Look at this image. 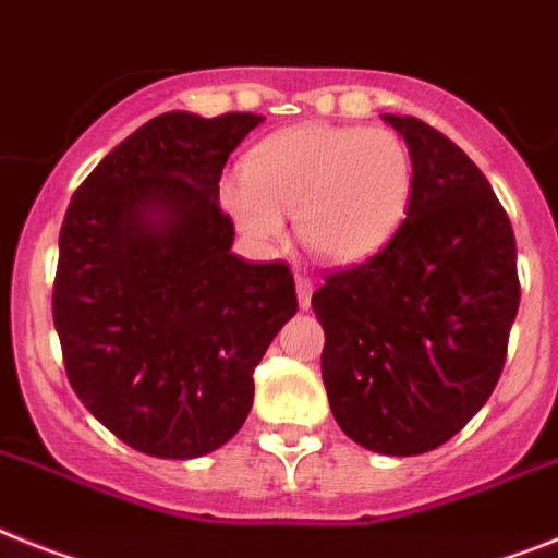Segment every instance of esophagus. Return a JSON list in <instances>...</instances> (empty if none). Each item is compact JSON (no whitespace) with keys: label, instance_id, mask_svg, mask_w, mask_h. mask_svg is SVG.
<instances>
[{"label":"esophagus","instance_id":"esophagus-1","mask_svg":"<svg viewBox=\"0 0 558 558\" xmlns=\"http://www.w3.org/2000/svg\"><path fill=\"white\" fill-rule=\"evenodd\" d=\"M294 283H298V301H301V308H308L312 306V292H315V283H312V278H308V275H303V271H298V275H294Z\"/></svg>","mask_w":558,"mask_h":558}]
</instances>
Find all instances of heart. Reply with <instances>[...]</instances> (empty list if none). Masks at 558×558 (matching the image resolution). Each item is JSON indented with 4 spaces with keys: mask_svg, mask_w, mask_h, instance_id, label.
Wrapping results in <instances>:
<instances>
[{
    "mask_svg": "<svg viewBox=\"0 0 558 558\" xmlns=\"http://www.w3.org/2000/svg\"><path fill=\"white\" fill-rule=\"evenodd\" d=\"M414 186V156L395 130L301 124L252 149L227 204L255 241H275L280 215H294L312 255L351 264L395 238Z\"/></svg>",
    "mask_w": 558,
    "mask_h": 558,
    "instance_id": "obj_1",
    "label": "heart"
}]
</instances>
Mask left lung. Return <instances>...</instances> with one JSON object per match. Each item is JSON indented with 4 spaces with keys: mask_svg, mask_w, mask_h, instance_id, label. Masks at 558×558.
<instances>
[{
    "mask_svg": "<svg viewBox=\"0 0 558 558\" xmlns=\"http://www.w3.org/2000/svg\"><path fill=\"white\" fill-rule=\"evenodd\" d=\"M416 186L395 238L312 294L337 425L368 451L414 457L465 428L494 391L519 308L513 227L471 158L414 116H386Z\"/></svg>",
    "mask_w": 558,
    "mask_h": 558,
    "instance_id": "left-lung-1",
    "label": "left lung"
}]
</instances>
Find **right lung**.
Returning <instances> with one entry per match:
<instances>
[{"mask_svg": "<svg viewBox=\"0 0 558 558\" xmlns=\"http://www.w3.org/2000/svg\"><path fill=\"white\" fill-rule=\"evenodd\" d=\"M255 112H163L98 161L59 235L53 323L64 372L98 423L161 460L235 437L252 372L298 312L289 264H246L218 204Z\"/></svg>", "mask_w": 558, "mask_h": 558, "instance_id": "right-lung-1", "label": "right lung"}]
</instances>
